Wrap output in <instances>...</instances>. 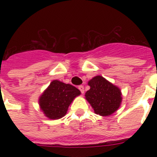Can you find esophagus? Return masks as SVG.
<instances>
[{"label": "esophagus", "mask_w": 157, "mask_h": 157, "mask_svg": "<svg viewBox=\"0 0 157 157\" xmlns=\"http://www.w3.org/2000/svg\"><path fill=\"white\" fill-rule=\"evenodd\" d=\"M78 90H79L80 91H81V93L82 94H84V86H78Z\"/></svg>", "instance_id": "1"}]
</instances>
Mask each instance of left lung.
Returning a JSON list of instances; mask_svg holds the SVG:
<instances>
[{
    "mask_svg": "<svg viewBox=\"0 0 157 157\" xmlns=\"http://www.w3.org/2000/svg\"><path fill=\"white\" fill-rule=\"evenodd\" d=\"M90 89L85 97L96 114L108 116L120 108L122 102L120 89L101 75L94 77L88 82Z\"/></svg>",
    "mask_w": 157,
    "mask_h": 157,
    "instance_id": "left-lung-1",
    "label": "left lung"
}]
</instances>
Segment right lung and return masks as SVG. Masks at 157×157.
<instances>
[{
    "label": "right lung",
    "instance_id": "obj_1",
    "mask_svg": "<svg viewBox=\"0 0 157 157\" xmlns=\"http://www.w3.org/2000/svg\"><path fill=\"white\" fill-rule=\"evenodd\" d=\"M81 92L76 87L53 80L39 98L40 109L50 120H58L66 115L69 105Z\"/></svg>",
    "mask_w": 157,
    "mask_h": 157
}]
</instances>
